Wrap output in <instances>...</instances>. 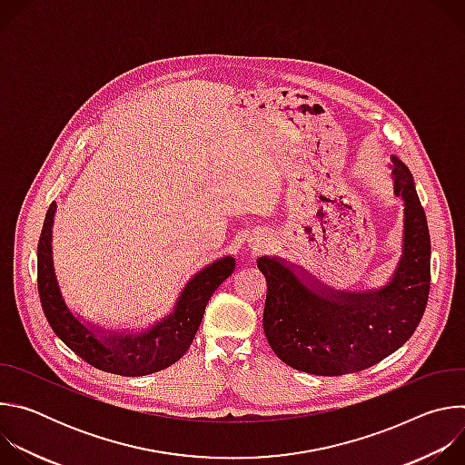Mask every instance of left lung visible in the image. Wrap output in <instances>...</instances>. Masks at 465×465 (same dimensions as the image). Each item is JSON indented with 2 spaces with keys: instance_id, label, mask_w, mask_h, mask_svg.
Segmentation results:
<instances>
[{
  "instance_id": "8db88e82",
  "label": "left lung",
  "mask_w": 465,
  "mask_h": 465,
  "mask_svg": "<svg viewBox=\"0 0 465 465\" xmlns=\"http://www.w3.org/2000/svg\"><path fill=\"white\" fill-rule=\"evenodd\" d=\"M393 176L405 201V244L381 291L320 296L282 261L259 257L267 280L264 337L285 364L314 375L355 373L400 350L420 325L430 291V235L412 174L395 158Z\"/></svg>"
}]
</instances>
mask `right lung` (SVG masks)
<instances>
[{"label": "right lung", "instance_id": "add662e5", "mask_svg": "<svg viewBox=\"0 0 465 465\" xmlns=\"http://www.w3.org/2000/svg\"><path fill=\"white\" fill-rule=\"evenodd\" d=\"M54 208L56 206L53 203L45 213L38 239L36 269L40 303L56 337L94 368L124 377L149 375L180 361L196 335L212 294L233 272L235 259L223 257L203 272H198L178 298L174 312L153 325V329L145 331V333H140L138 337L110 335L106 342H101L94 331L83 325L70 312L60 296L51 259V226Z\"/></svg>", "mask_w": 465, "mask_h": 465}]
</instances>
